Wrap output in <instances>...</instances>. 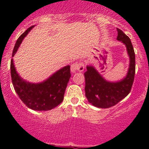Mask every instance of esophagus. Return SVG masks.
Returning a JSON list of instances; mask_svg holds the SVG:
<instances>
[{
	"mask_svg": "<svg viewBox=\"0 0 149 149\" xmlns=\"http://www.w3.org/2000/svg\"><path fill=\"white\" fill-rule=\"evenodd\" d=\"M85 69V64L83 62L73 63L71 66V71L72 73H76V71L82 72Z\"/></svg>",
	"mask_w": 149,
	"mask_h": 149,
	"instance_id": "34e87169",
	"label": "esophagus"
}]
</instances>
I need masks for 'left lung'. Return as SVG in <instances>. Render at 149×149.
<instances>
[{
  "label": "left lung",
  "mask_w": 149,
  "mask_h": 149,
  "mask_svg": "<svg viewBox=\"0 0 149 149\" xmlns=\"http://www.w3.org/2000/svg\"><path fill=\"white\" fill-rule=\"evenodd\" d=\"M117 40L124 43L130 57L125 78L118 82L106 80L92 66H87L84 73L85 97L92 105L102 109L110 108L127 97L131 91L135 74V54L130 38L117 28Z\"/></svg>",
  "instance_id": "8db88e82"
}]
</instances>
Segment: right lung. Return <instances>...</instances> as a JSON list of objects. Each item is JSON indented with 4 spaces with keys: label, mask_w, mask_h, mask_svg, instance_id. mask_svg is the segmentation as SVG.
<instances>
[{
    "label": "right lung",
    "mask_w": 149,
    "mask_h": 149,
    "mask_svg": "<svg viewBox=\"0 0 149 149\" xmlns=\"http://www.w3.org/2000/svg\"><path fill=\"white\" fill-rule=\"evenodd\" d=\"M33 27L34 26L29 27L17 39L12 57H14L23 39ZM10 71L15 92L20 100L29 109L35 111H48L62 102L65 90L71 77L69 65L59 69L40 83H29L22 79L16 71L13 59L10 62Z\"/></svg>",
    "instance_id": "1"
}]
</instances>
